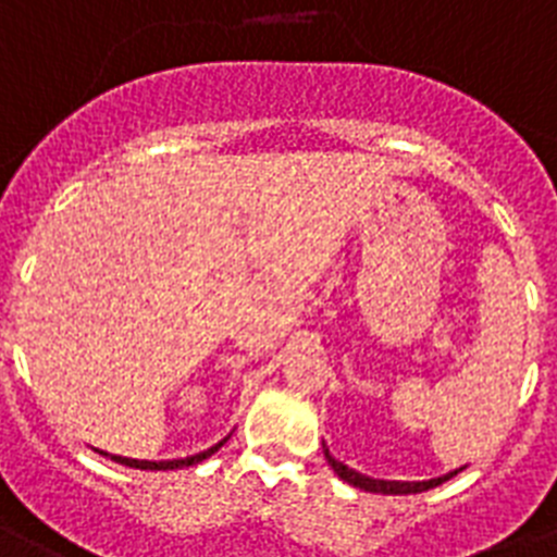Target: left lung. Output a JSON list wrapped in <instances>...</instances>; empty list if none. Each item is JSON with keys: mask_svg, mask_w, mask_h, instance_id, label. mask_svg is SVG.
Segmentation results:
<instances>
[{"mask_svg": "<svg viewBox=\"0 0 557 557\" xmlns=\"http://www.w3.org/2000/svg\"><path fill=\"white\" fill-rule=\"evenodd\" d=\"M323 457L330 459L332 471L344 480V483H349L352 488H361V492H370V494H422L428 492V488H436V485L448 483L450 476H457L462 468H457V471H448V474L442 476H431V480H413V483H407V480H375V476H367L361 474V471H356V468L344 466L341 459H335L330 454V448H326V442H323Z\"/></svg>", "mask_w": 557, "mask_h": 557, "instance_id": "1", "label": "left lung"}]
</instances>
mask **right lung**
<instances>
[{
    "mask_svg": "<svg viewBox=\"0 0 557 557\" xmlns=\"http://www.w3.org/2000/svg\"><path fill=\"white\" fill-rule=\"evenodd\" d=\"M227 440H231V433H227L225 440H219L216 445H210L208 450H199V454H190V457H182V459H133V457H117V454H107V450H100V448H91V450L100 454V457L112 459V462H117V466L138 468V471H176V468H190L205 462V459L213 457V454H216Z\"/></svg>",
    "mask_w": 557,
    "mask_h": 557,
    "instance_id": "obj_1",
    "label": "right lung"
}]
</instances>
